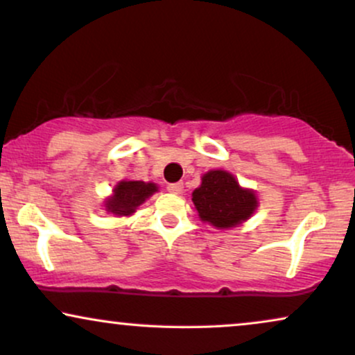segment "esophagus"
Here are the masks:
<instances>
[{"label": "esophagus", "mask_w": 355, "mask_h": 355, "mask_svg": "<svg viewBox=\"0 0 355 355\" xmlns=\"http://www.w3.org/2000/svg\"><path fill=\"white\" fill-rule=\"evenodd\" d=\"M167 190L170 193H173V195H180V193L183 191V183H170V185L167 187Z\"/></svg>", "instance_id": "obj_1"}]
</instances>
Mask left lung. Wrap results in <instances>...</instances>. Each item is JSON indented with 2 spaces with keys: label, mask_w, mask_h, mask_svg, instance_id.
<instances>
[{
  "label": "left lung",
  "mask_w": 355,
  "mask_h": 355,
  "mask_svg": "<svg viewBox=\"0 0 355 355\" xmlns=\"http://www.w3.org/2000/svg\"><path fill=\"white\" fill-rule=\"evenodd\" d=\"M198 216L216 230H231L255 213L259 208L257 193L242 188L227 170H209L201 177V185L191 193Z\"/></svg>",
  "instance_id": "1"
}]
</instances>
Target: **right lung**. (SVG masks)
<instances>
[{
	"label": "right lung",
	"mask_w": 355,
	"mask_h": 355,
	"mask_svg": "<svg viewBox=\"0 0 355 355\" xmlns=\"http://www.w3.org/2000/svg\"><path fill=\"white\" fill-rule=\"evenodd\" d=\"M159 187L154 182H141V180H121L114 185L113 195L105 200V209L114 216H131L136 209L149 200Z\"/></svg>",
	"instance_id": "add662e5"
}]
</instances>
